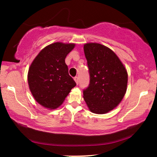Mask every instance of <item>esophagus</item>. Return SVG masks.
Returning a JSON list of instances; mask_svg holds the SVG:
<instances>
[{"mask_svg": "<svg viewBox=\"0 0 157 157\" xmlns=\"http://www.w3.org/2000/svg\"><path fill=\"white\" fill-rule=\"evenodd\" d=\"M74 81H76V84L78 85V83H79V79H78V76H76V77H74Z\"/></svg>", "mask_w": 157, "mask_h": 157, "instance_id": "esophagus-1", "label": "esophagus"}]
</instances>
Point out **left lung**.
<instances>
[{
	"label": "left lung",
	"mask_w": 157,
	"mask_h": 157,
	"mask_svg": "<svg viewBox=\"0 0 157 157\" xmlns=\"http://www.w3.org/2000/svg\"><path fill=\"white\" fill-rule=\"evenodd\" d=\"M83 50L90 74L83 98L92 113H106L115 109L125 95L127 71L117 54L104 45L88 43Z\"/></svg>",
	"instance_id": "8db88e82"
}]
</instances>
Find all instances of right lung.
<instances>
[{"mask_svg":"<svg viewBox=\"0 0 157 157\" xmlns=\"http://www.w3.org/2000/svg\"><path fill=\"white\" fill-rule=\"evenodd\" d=\"M75 44L56 42L45 47L32 62L28 83L33 98L49 109L61 106L76 83L68 74L65 59Z\"/></svg>","mask_w":157,"mask_h":157,"instance_id":"obj_1","label":"right lung"}]
</instances>
